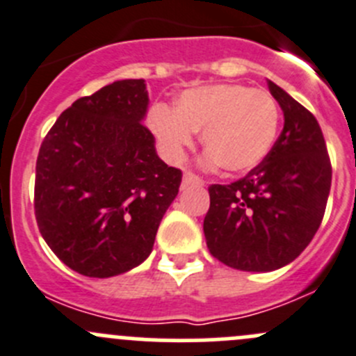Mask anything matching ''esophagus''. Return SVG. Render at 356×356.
I'll return each mask as SVG.
<instances>
[{"label": "esophagus", "mask_w": 356, "mask_h": 356, "mask_svg": "<svg viewBox=\"0 0 356 356\" xmlns=\"http://www.w3.org/2000/svg\"><path fill=\"white\" fill-rule=\"evenodd\" d=\"M182 182H184V186H189V184H195V186H203L205 184V181H203L202 177H198L196 174H193V172H184V177H182Z\"/></svg>", "instance_id": "esophagus-1"}]
</instances>
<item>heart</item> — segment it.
I'll use <instances>...</instances> for the list:
<instances>
[{"instance_id":"b5f03b06","label":"heart","mask_w":356,"mask_h":356,"mask_svg":"<svg viewBox=\"0 0 356 356\" xmlns=\"http://www.w3.org/2000/svg\"><path fill=\"white\" fill-rule=\"evenodd\" d=\"M149 125L165 153L177 160L203 130L209 161L229 174L250 170L273 147L280 127V106L264 90L247 85H213L188 90L177 109L156 104Z\"/></svg>"}]
</instances>
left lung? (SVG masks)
<instances>
[{
  "label": "left lung",
  "mask_w": 356,
  "mask_h": 356,
  "mask_svg": "<svg viewBox=\"0 0 356 356\" xmlns=\"http://www.w3.org/2000/svg\"><path fill=\"white\" fill-rule=\"evenodd\" d=\"M285 125L268 156L231 184L209 186L203 220L209 252L240 271H273L294 261L322 224L332 165L315 116L273 81Z\"/></svg>",
  "instance_id": "1"
}]
</instances>
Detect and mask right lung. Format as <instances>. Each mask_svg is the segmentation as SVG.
Wrapping results in <instances>:
<instances>
[{
	"instance_id": "obj_1",
	"label": "right lung",
	"mask_w": 356,
	"mask_h": 356,
	"mask_svg": "<svg viewBox=\"0 0 356 356\" xmlns=\"http://www.w3.org/2000/svg\"><path fill=\"white\" fill-rule=\"evenodd\" d=\"M144 79H122L78 99L41 143L34 216L41 236L76 273L109 278L147 259L182 172L154 151L143 123Z\"/></svg>"
}]
</instances>
